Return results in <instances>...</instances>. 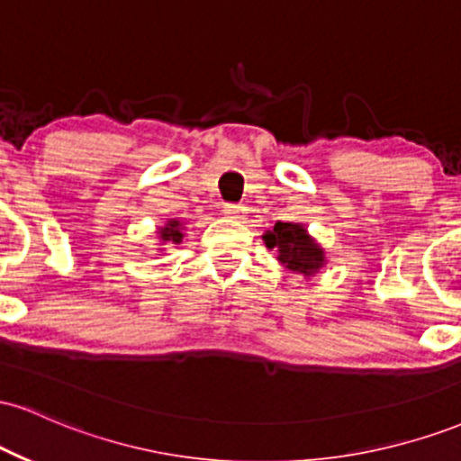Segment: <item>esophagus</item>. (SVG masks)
I'll return each mask as SVG.
<instances>
[{
	"instance_id": "obj_1",
	"label": "esophagus",
	"mask_w": 461,
	"mask_h": 461,
	"mask_svg": "<svg viewBox=\"0 0 461 461\" xmlns=\"http://www.w3.org/2000/svg\"><path fill=\"white\" fill-rule=\"evenodd\" d=\"M223 214L227 216V219L242 221L247 216V208H245V205H240V203H227Z\"/></svg>"
}]
</instances>
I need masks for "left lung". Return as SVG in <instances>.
I'll return each instance as SVG.
<instances>
[{
    "mask_svg": "<svg viewBox=\"0 0 461 461\" xmlns=\"http://www.w3.org/2000/svg\"><path fill=\"white\" fill-rule=\"evenodd\" d=\"M262 240L268 249L277 251V260L285 268L293 273H303L305 277L319 273L327 262L322 247L301 223H275L273 230L262 236Z\"/></svg>",
    "mask_w": 461,
    "mask_h": 461,
    "instance_id": "obj_1",
    "label": "left lung"
}]
</instances>
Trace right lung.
Masks as SVG:
<instances>
[{"mask_svg": "<svg viewBox=\"0 0 461 461\" xmlns=\"http://www.w3.org/2000/svg\"><path fill=\"white\" fill-rule=\"evenodd\" d=\"M158 236H160L162 242H171V245H179L182 242V223H179L177 219H168L167 225L160 227V231H158Z\"/></svg>", "mask_w": 461, "mask_h": 461, "instance_id": "obj_1", "label": "right lung"}]
</instances>
